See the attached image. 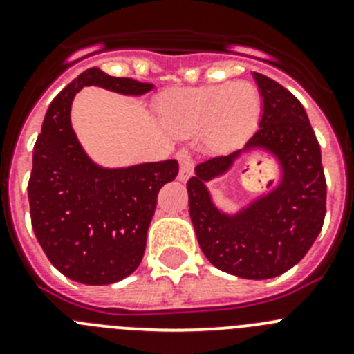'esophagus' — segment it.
<instances>
[{
    "mask_svg": "<svg viewBox=\"0 0 354 354\" xmlns=\"http://www.w3.org/2000/svg\"><path fill=\"white\" fill-rule=\"evenodd\" d=\"M175 158H177V161H179V180L186 183V180L193 175V168H195L193 158L189 156V152L184 149H180Z\"/></svg>",
    "mask_w": 354,
    "mask_h": 354,
    "instance_id": "esophagus-1",
    "label": "esophagus"
}]
</instances>
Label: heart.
Returning a JSON list of instances; mask_svg holds the SVG:
<instances>
[{
    "instance_id": "b5f03b06",
    "label": "heart",
    "mask_w": 354,
    "mask_h": 354,
    "mask_svg": "<svg viewBox=\"0 0 354 354\" xmlns=\"http://www.w3.org/2000/svg\"><path fill=\"white\" fill-rule=\"evenodd\" d=\"M158 111L171 134L186 138L200 133L209 150L225 152L252 136L261 117V95L245 80L186 86L165 93Z\"/></svg>"
}]
</instances>
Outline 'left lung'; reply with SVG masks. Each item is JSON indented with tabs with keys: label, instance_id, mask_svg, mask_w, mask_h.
I'll return each mask as SVG.
<instances>
[{
	"label": "left lung",
	"instance_id": "8db88e82",
	"mask_svg": "<svg viewBox=\"0 0 354 354\" xmlns=\"http://www.w3.org/2000/svg\"><path fill=\"white\" fill-rule=\"evenodd\" d=\"M262 97L257 133L245 149L207 159L187 180V204L198 245L218 270L248 280H266L298 264L314 245L326 214L321 147L301 102L271 77L253 72ZM264 149L279 161L281 180L234 215L212 202L207 183L243 153Z\"/></svg>",
	"mask_w": 354,
	"mask_h": 354
}]
</instances>
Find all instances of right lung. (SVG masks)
<instances>
[{"mask_svg":"<svg viewBox=\"0 0 354 354\" xmlns=\"http://www.w3.org/2000/svg\"><path fill=\"white\" fill-rule=\"evenodd\" d=\"M143 95L152 83L113 77L92 67L49 104L33 149L28 183L31 227L56 270L74 282L108 286L129 277L145 253L158 193L177 177L175 159L102 168L86 156L71 124L83 86Z\"/></svg>","mask_w":354,"mask_h":354,"instance_id":"1","label":"right lung"}]
</instances>
